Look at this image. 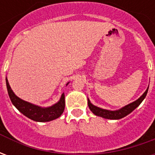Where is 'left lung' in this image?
<instances>
[{
	"instance_id": "obj_1",
	"label": "left lung",
	"mask_w": 155,
	"mask_h": 155,
	"mask_svg": "<svg viewBox=\"0 0 155 155\" xmlns=\"http://www.w3.org/2000/svg\"><path fill=\"white\" fill-rule=\"evenodd\" d=\"M148 90H149V88H147L145 92L137 101H134L133 103L127 104L124 107L121 108L120 110H104V109L97 107V106L91 104L89 99H88V106L90 108V110L93 112V114L97 116H101L104 119H108V120H120V119H122L130 114L134 109H136L141 104V102L143 101V99L146 96Z\"/></svg>"
}]
</instances>
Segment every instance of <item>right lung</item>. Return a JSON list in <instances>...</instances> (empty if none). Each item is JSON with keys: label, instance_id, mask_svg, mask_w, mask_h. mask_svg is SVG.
I'll list each match as a JSON object with an SVG mask.
<instances>
[{"label": "right lung", "instance_id": "right-lung-1", "mask_svg": "<svg viewBox=\"0 0 155 155\" xmlns=\"http://www.w3.org/2000/svg\"><path fill=\"white\" fill-rule=\"evenodd\" d=\"M5 82H6L9 97L11 99L12 104L15 105V107L21 113H22L26 117H28L29 119L34 121H37V122H48V121H51L59 118L64 112V104H65L64 93L62 94L60 101H58L56 104H53L50 107L42 108L38 105L26 102L17 97L15 93L12 91V88L9 84L7 78H5Z\"/></svg>", "mask_w": 155, "mask_h": 155}]
</instances>
